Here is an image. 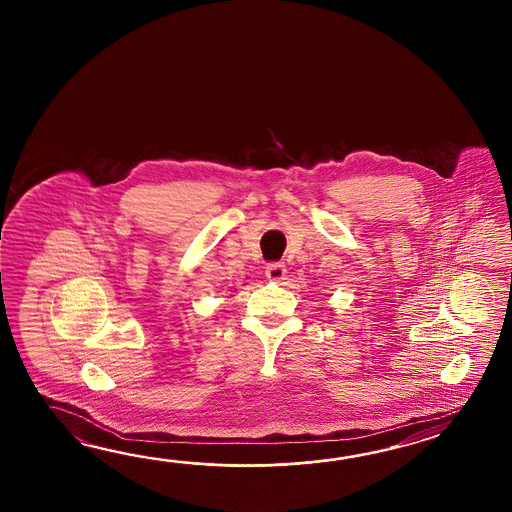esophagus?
I'll use <instances>...</instances> for the list:
<instances>
[{"instance_id":"34e87169","label":"esophagus","mask_w":512,"mask_h":512,"mask_svg":"<svg viewBox=\"0 0 512 512\" xmlns=\"http://www.w3.org/2000/svg\"><path fill=\"white\" fill-rule=\"evenodd\" d=\"M285 265L283 263H269L267 267H265V276H267V280H271V282H282L283 278H285Z\"/></svg>"}]
</instances>
